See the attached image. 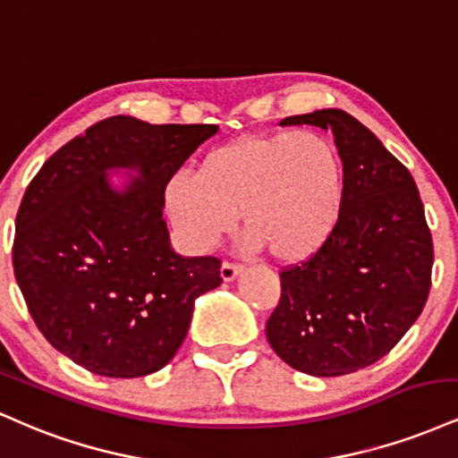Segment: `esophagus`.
I'll return each mask as SVG.
<instances>
[{
  "label": "esophagus",
  "instance_id": "34e87169",
  "mask_svg": "<svg viewBox=\"0 0 458 458\" xmlns=\"http://www.w3.org/2000/svg\"><path fill=\"white\" fill-rule=\"evenodd\" d=\"M240 274H242V267L235 266V263H227V261H225L223 266H220V276H223L225 283L235 281V278H238Z\"/></svg>",
  "mask_w": 458,
  "mask_h": 458
}]
</instances>
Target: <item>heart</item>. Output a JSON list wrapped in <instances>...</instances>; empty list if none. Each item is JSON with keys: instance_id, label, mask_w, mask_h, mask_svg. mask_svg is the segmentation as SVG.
<instances>
[{"instance_id": "1", "label": "heart", "mask_w": 458, "mask_h": 458, "mask_svg": "<svg viewBox=\"0 0 458 458\" xmlns=\"http://www.w3.org/2000/svg\"><path fill=\"white\" fill-rule=\"evenodd\" d=\"M166 216L188 250L208 252L238 223L249 249L295 263L315 255L338 223L343 166L313 131L249 134L203 156L199 174L175 171L163 191Z\"/></svg>"}]
</instances>
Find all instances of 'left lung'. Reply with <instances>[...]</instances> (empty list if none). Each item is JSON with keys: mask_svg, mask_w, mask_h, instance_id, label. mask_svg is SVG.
Wrapping results in <instances>:
<instances>
[{"mask_svg": "<svg viewBox=\"0 0 458 458\" xmlns=\"http://www.w3.org/2000/svg\"><path fill=\"white\" fill-rule=\"evenodd\" d=\"M281 123L335 134L343 201L326 244L281 274L266 336L292 369L338 377L377 362L416 324L431 289V231L411 174L356 117L319 109Z\"/></svg>", "mask_w": 458, "mask_h": 458, "instance_id": "8db88e82", "label": "left lung"}]
</instances>
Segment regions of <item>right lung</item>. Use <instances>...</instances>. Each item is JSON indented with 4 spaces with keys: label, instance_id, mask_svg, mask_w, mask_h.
<instances>
[{
    "label": "right lung",
    "instance_id": "obj_1",
    "mask_svg": "<svg viewBox=\"0 0 458 458\" xmlns=\"http://www.w3.org/2000/svg\"><path fill=\"white\" fill-rule=\"evenodd\" d=\"M216 123L106 117L59 148L27 186L14 276L57 352L102 377H145L175 356L220 261L174 250L166 180Z\"/></svg>",
    "mask_w": 458,
    "mask_h": 458
}]
</instances>
